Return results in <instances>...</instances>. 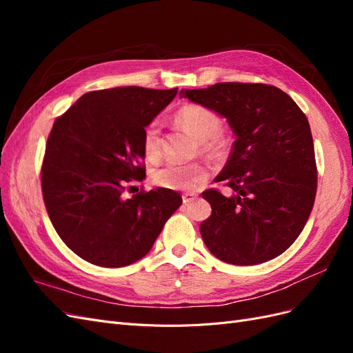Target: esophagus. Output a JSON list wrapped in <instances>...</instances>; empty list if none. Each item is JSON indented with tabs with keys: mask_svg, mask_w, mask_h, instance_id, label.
Masks as SVG:
<instances>
[{
	"mask_svg": "<svg viewBox=\"0 0 353 353\" xmlns=\"http://www.w3.org/2000/svg\"><path fill=\"white\" fill-rule=\"evenodd\" d=\"M194 199H196V194H191V193H185V194L183 196V201H184V205H188V203H191V201H194Z\"/></svg>",
	"mask_w": 353,
	"mask_h": 353,
	"instance_id": "obj_1",
	"label": "esophagus"
}]
</instances>
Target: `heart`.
I'll use <instances>...</instances> for the list:
<instances>
[{
    "label": "heart",
    "mask_w": 353,
    "mask_h": 353,
    "mask_svg": "<svg viewBox=\"0 0 353 353\" xmlns=\"http://www.w3.org/2000/svg\"><path fill=\"white\" fill-rule=\"evenodd\" d=\"M175 119L179 125L185 126L191 131L199 141L203 143V147L210 148L215 147L216 137L221 132V119L219 116L208 108L199 104H188L176 112ZM160 125L157 121L152 122L145 128L143 138V150L144 156L148 160H156L160 156ZM209 176V170L201 163H176L168 162L162 168L156 169L152 179L159 187L178 190V191H194L199 188Z\"/></svg>",
    "instance_id": "heart-1"
}]
</instances>
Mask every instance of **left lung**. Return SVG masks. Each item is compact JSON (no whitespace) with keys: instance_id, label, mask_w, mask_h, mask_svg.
I'll use <instances>...</instances> for the list:
<instances>
[{"instance_id":"obj_1","label":"left lung","mask_w":353,"mask_h":353,"mask_svg":"<svg viewBox=\"0 0 353 353\" xmlns=\"http://www.w3.org/2000/svg\"><path fill=\"white\" fill-rule=\"evenodd\" d=\"M181 97L227 119L236 135L216 183L203 193L212 215L200 223L208 249L232 265H256L284 253L302 232L316 193L311 126L280 88L265 83L219 82L183 90Z\"/></svg>"}]
</instances>
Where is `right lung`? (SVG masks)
Instances as JSON below:
<instances>
[{"label": "right lung", "mask_w": 353, "mask_h": 353, "mask_svg": "<svg viewBox=\"0 0 353 353\" xmlns=\"http://www.w3.org/2000/svg\"><path fill=\"white\" fill-rule=\"evenodd\" d=\"M176 92L91 91L52 125L41 169L42 196L52 227L83 261L104 268L140 261L183 203L169 188L122 194L126 183L145 176L144 131Z\"/></svg>", "instance_id": "right-lung-1"}]
</instances>
